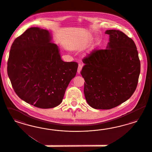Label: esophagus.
Here are the masks:
<instances>
[{
  "label": "esophagus",
  "mask_w": 152,
  "mask_h": 152,
  "mask_svg": "<svg viewBox=\"0 0 152 152\" xmlns=\"http://www.w3.org/2000/svg\"><path fill=\"white\" fill-rule=\"evenodd\" d=\"M82 68H83V65L81 64H78V69H77V73L78 74H80V72H81V69H82Z\"/></svg>",
  "instance_id": "34e87169"
}]
</instances>
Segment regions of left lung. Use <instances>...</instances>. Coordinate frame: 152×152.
<instances>
[{
    "instance_id": "8db88e82",
    "label": "left lung",
    "mask_w": 152,
    "mask_h": 152,
    "mask_svg": "<svg viewBox=\"0 0 152 152\" xmlns=\"http://www.w3.org/2000/svg\"><path fill=\"white\" fill-rule=\"evenodd\" d=\"M105 50L95 51L84 59L81 72L84 94L95 109H110L128 100L135 91L140 62L133 40L119 30H106Z\"/></svg>"
}]
</instances>
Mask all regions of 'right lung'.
I'll list each match as a JSON object with an SVG mask.
<instances>
[{
  "instance_id": "add662e5",
  "label": "right lung",
  "mask_w": 152,
  "mask_h": 152,
  "mask_svg": "<svg viewBox=\"0 0 152 152\" xmlns=\"http://www.w3.org/2000/svg\"><path fill=\"white\" fill-rule=\"evenodd\" d=\"M77 68L76 62L62 61L49 31L31 27L13 42L7 71L19 98L37 107L50 109L62 102Z\"/></svg>"
}]
</instances>
